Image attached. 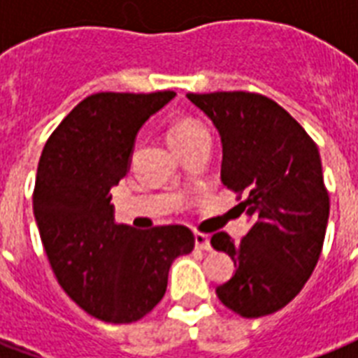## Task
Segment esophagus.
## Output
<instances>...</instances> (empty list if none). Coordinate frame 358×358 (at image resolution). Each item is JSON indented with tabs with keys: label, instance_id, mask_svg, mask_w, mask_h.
Wrapping results in <instances>:
<instances>
[{
	"label": "esophagus",
	"instance_id": "esophagus-1",
	"mask_svg": "<svg viewBox=\"0 0 358 358\" xmlns=\"http://www.w3.org/2000/svg\"><path fill=\"white\" fill-rule=\"evenodd\" d=\"M194 243H196V248H198V250H210V241L207 235L196 234L194 235Z\"/></svg>",
	"mask_w": 358,
	"mask_h": 358
}]
</instances>
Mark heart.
Listing matches in <instances>:
<instances>
[{
    "label": "heart",
    "mask_w": 358,
    "mask_h": 358,
    "mask_svg": "<svg viewBox=\"0 0 358 358\" xmlns=\"http://www.w3.org/2000/svg\"><path fill=\"white\" fill-rule=\"evenodd\" d=\"M201 132H209V129H207V124L203 121L192 117L181 119V121H176V123L171 124L170 130H168V141H170L173 148H177V145L192 140V138H196Z\"/></svg>",
    "instance_id": "obj_1"
}]
</instances>
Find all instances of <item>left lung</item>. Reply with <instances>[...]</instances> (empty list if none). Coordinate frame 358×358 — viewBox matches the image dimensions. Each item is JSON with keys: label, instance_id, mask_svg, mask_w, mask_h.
Masks as SVG:
<instances>
[{"label": "left lung", "instance_id": "obj_1", "mask_svg": "<svg viewBox=\"0 0 358 358\" xmlns=\"http://www.w3.org/2000/svg\"><path fill=\"white\" fill-rule=\"evenodd\" d=\"M187 99L217 127L220 179L245 196L239 207L252 218L241 243L224 231L210 237L213 248L235 263L218 299L243 317L274 314L297 297L323 248L329 194L317 145L267 96L218 91Z\"/></svg>", "mask_w": 358, "mask_h": 358}]
</instances>
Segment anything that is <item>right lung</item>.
Returning a JSON list of instances; mask_svg holds the SVG:
<instances>
[{
    "label": "right lung",
    "mask_w": 358,
    "mask_h": 358,
    "mask_svg": "<svg viewBox=\"0 0 358 358\" xmlns=\"http://www.w3.org/2000/svg\"><path fill=\"white\" fill-rule=\"evenodd\" d=\"M176 96L95 93L69 113L43 149L33 213L55 278L80 308L108 323L141 320L160 303L173 259L192 231L115 224L110 188L130 168L136 136Z\"/></svg>",
    "instance_id": "1"
}]
</instances>
